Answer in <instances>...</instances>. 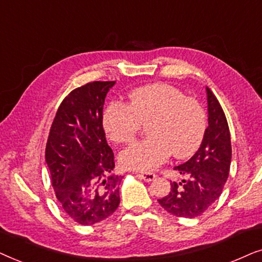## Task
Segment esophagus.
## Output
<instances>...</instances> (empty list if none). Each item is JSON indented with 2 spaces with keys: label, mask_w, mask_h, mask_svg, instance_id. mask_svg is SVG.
I'll list each match as a JSON object with an SVG mask.
<instances>
[{
  "label": "esophagus",
  "mask_w": 262,
  "mask_h": 262,
  "mask_svg": "<svg viewBox=\"0 0 262 262\" xmlns=\"http://www.w3.org/2000/svg\"><path fill=\"white\" fill-rule=\"evenodd\" d=\"M139 179H141V180H144V181H146V182H151V181H153L156 179V173H153V172H144V173H138L137 175Z\"/></svg>",
  "instance_id": "obj_1"
}]
</instances>
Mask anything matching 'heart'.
<instances>
[{
    "label": "heart",
    "instance_id": "1",
    "mask_svg": "<svg viewBox=\"0 0 262 262\" xmlns=\"http://www.w3.org/2000/svg\"><path fill=\"white\" fill-rule=\"evenodd\" d=\"M147 122L149 137L121 152L125 169L149 171L170 155L187 158L199 148L206 129L201 104L167 83L139 87L129 93L127 104L110 103L103 114L104 132L116 144L133 140L141 123Z\"/></svg>",
    "mask_w": 262,
    "mask_h": 262
}]
</instances>
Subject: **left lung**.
Wrapping results in <instances>:
<instances>
[{
    "label": "left lung",
    "mask_w": 262,
    "mask_h": 262,
    "mask_svg": "<svg viewBox=\"0 0 262 262\" xmlns=\"http://www.w3.org/2000/svg\"><path fill=\"white\" fill-rule=\"evenodd\" d=\"M208 127L200 147L188 162L173 167L184 179L171 183L170 193L159 199L164 210L176 217L195 218L221 196L231 164L228 121L218 99L206 87Z\"/></svg>",
    "instance_id": "8db88e82"
}]
</instances>
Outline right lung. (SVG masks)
Returning a JSON list of instances; mask_svg holds the SVG:
<instances>
[{
	"label": "right lung",
	"mask_w": 262,
	"mask_h": 262,
	"mask_svg": "<svg viewBox=\"0 0 262 262\" xmlns=\"http://www.w3.org/2000/svg\"><path fill=\"white\" fill-rule=\"evenodd\" d=\"M115 81L73 90L58 106L45 147L56 198L81 225L106 219L120 205L121 176L111 171L114 153L103 128V105Z\"/></svg>",
	"instance_id": "add662e5"
}]
</instances>
